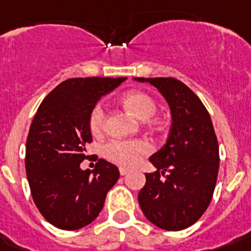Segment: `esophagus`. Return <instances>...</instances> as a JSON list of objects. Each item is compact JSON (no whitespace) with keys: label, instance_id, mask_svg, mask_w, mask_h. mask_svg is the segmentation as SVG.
I'll return each mask as SVG.
<instances>
[{"label":"esophagus","instance_id":"obj_1","mask_svg":"<svg viewBox=\"0 0 251 251\" xmlns=\"http://www.w3.org/2000/svg\"><path fill=\"white\" fill-rule=\"evenodd\" d=\"M128 172H129L128 169H126V168H119L120 176H126V174H128Z\"/></svg>","mask_w":251,"mask_h":251}]
</instances>
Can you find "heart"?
<instances>
[{
	"label": "heart",
	"mask_w": 251,
	"mask_h": 251,
	"mask_svg": "<svg viewBox=\"0 0 251 251\" xmlns=\"http://www.w3.org/2000/svg\"><path fill=\"white\" fill-rule=\"evenodd\" d=\"M123 104L140 119H149L157 111L156 100L147 93L139 90L128 91L123 97ZM89 128L94 135L103 132L104 110L97 103L89 114ZM152 151L151 145L144 140H111L104 144L102 153L104 158L123 168H133Z\"/></svg>",
	"instance_id": "1"
}]
</instances>
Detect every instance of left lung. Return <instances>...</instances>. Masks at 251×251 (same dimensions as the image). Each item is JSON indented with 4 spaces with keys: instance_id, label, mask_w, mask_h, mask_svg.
<instances>
[{
    "instance_id": "left-lung-1",
    "label": "left lung",
    "mask_w": 251,
    "mask_h": 251,
    "mask_svg": "<svg viewBox=\"0 0 251 251\" xmlns=\"http://www.w3.org/2000/svg\"><path fill=\"white\" fill-rule=\"evenodd\" d=\"M168 100L173 123L168 141L149 161L139 204L152 224L182 230L199 220L212 200L219 173V143L207 108L194 91L173 77L143 78Z\"/></svg>"
}]
</instances>
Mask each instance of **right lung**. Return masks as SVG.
<instances>
[{
  "label": "right lung",
  "instance_id": "obj_1",
  "mask_svg": "<svg viewBox=\"0 0 251 251\" xmlns=\"http://www.w3.org/2000/svg\"><path fill=\"white\" fill-rule=\"evenodd\" d=\"M126 77L69 78L43 99L26 141V173L31 195L48 223L75 230L94 221L119 170L98 160L93 170H81L86 144L93 141L89 114L100 97Z\"/></svg>",
  "mask_w": 251,
  "mask_h": 251
}]
</instances>
